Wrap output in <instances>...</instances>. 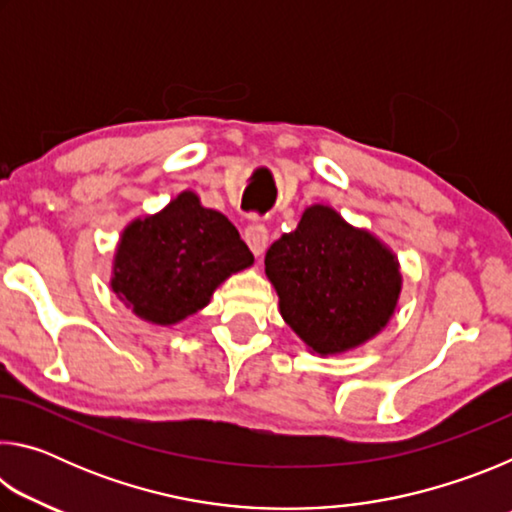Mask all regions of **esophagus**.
Here are the masks:
<instances>
[{
	"mask_svg": "<svg viewBox=\"0 0 512 512\" xmlns=\"http://www.w3.org/2000/svg\"><path fill=\"white\" fill-rule=\"evenodd\" d=\"M244 237H246V244L250 246V250H253L255 257L264 255V250L268 248V230L264 223H257V221L250 223L244 232Z\"/></svg>",
	"mask_w": 512,
	"mask_h": 512,
	"instance_id": "esophagus-1",
	"label": "esophagus"
}]
</instances>
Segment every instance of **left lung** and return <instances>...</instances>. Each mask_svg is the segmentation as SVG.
I'll use <instances>...</instances> for the list:
<instances>
[{"label": "left lung", "mask_w": 512, "mask_h": 512, "mask_svg": "<svg viewBox=\"0 0 512 512\" xmlns=\"http://www.w3.org/2000/svg\"><path fill=\"white\" fill-rule=\"evenodd\" d=\"M280 314L318 354L366 343L391 320L402 289L395 255L332 207L311 205L266 253Z\"/></svg>", "instance_id": "8db88e82"}]
</instances>
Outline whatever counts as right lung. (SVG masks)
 Returning <instances> with one entry per match:
<instances>
[{
    "label": "right lung",
    "instance_id": "right-lung-1",
    "mask_svg": "<svg viewBox=\"0 0 512 512\" xmlns=\"http://www.w3.org/2000/svg\"><path fill=\"white\" fill-rule=\"evenodd\" d=\"M253 262L235 225L203 207L194 192H183L124 230L110 284L140 318L173 325L203 309L225 277Z\"/></svg>",
    "mask_w": 512,
    "mask_h": 512
}]
</instances>
